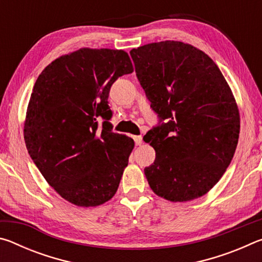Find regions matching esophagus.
I'll list each match as a JSON object with an SVG mask.
<instances>
[{
    "instance_id": "34e87169",
    "label": "esophagus",
    "mask_w": 262,
    "mask_h": 262,
    "mask_svg": "<svg viewBox=\"0 0 262 262\" xmlns=\"http://www.w3.org/2000/svg\"><path fill=\"white\" fill-rule=\"evenodd\" d=\"M133 139H134V141H135V144H136V145H141V144H142V142H143V140H142V136H141V135L134 136V137H133Z\"/></svg>"
}]
</instances>
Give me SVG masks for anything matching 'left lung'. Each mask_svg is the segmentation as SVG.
<instances>
[{"label":"left lung","instance_id":"8db88e82","mask_svg":"<svg viewBox=\"0 0 262 262\" xmlns=\"http://www.w3.org/2000/svg\"><path fill=\"white\" fill-rule=\"evenodd\" d=\"M130 56L159 119L143 140L156 151L144 174L155 193L173 202L205 195L236 151L241 121L231 89L206 53L180 41L134 48Z\"/></svg>","mask_w":262,"mask_h":262}]
</instances>
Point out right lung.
<instances>
[{"label": "right lung", "mask_w": 262, "mask_h": 262, "mask_svg": "<svg viewBox=\"0 0 262 262\" xmlns=\"http://www.w3.org/2000/svg\"><path fill=\"white\" fill-rule=\"evenodd\" d=\"M133 70L126 52L82 48L53 61L35 81L26 148L47 183L73 205H103L117 192L134 141L112 130L108 94Z\"/></svg>", "instance_id": "obj_1"}]
</instances>
